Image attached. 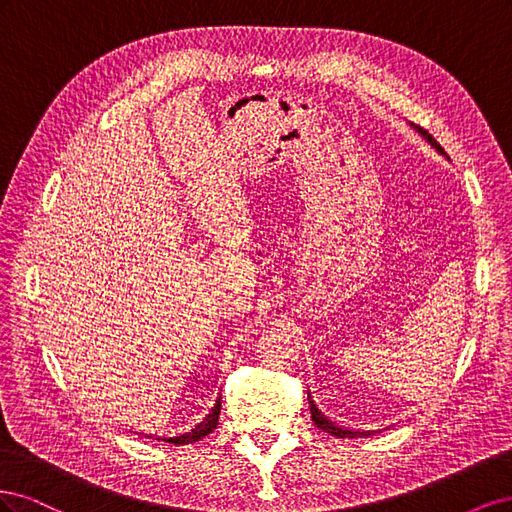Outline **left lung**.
<instances>
[{
  "label": "left lung",
  "instance_id": "1",
  "mask_svg": "<svg viewBox=\"0 0 512 512\" xmlns=\"http://www.w3.org/2000/svg\"><path fill=\"white\" fill-rule=\"evenodd\" d=\"M410 126H412L418 134H421V136L425 138V141L440 153V156H444V149L438 145L436 138H433L427 130L414 126V123H410ZM307 401H309V410H312V421H314V425H316L318 429H322V431L331 433V436H335V438H365V436H371V433H376L374 429H371V431H365V429H350V427H342V425L333 423L331 418H327V416H324V414L316 408L314 399H312V393H309V391H307Z\"/></svg>",
  "mask_w": 512,
  "mask_h": 512
}]
</instances>
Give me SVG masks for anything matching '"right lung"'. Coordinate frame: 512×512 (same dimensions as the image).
<instances>
[{"instance_id":"right-lung-1","label":"right lung","mask_w":512,"mask_h":512,"mask_svg":"<svg viewBox=\"0 0 512 512\" xmlns=\"http://www.w3.org/2000/svg\"><path fill=\"white\" fill-rule=\"evenodd\" d=\"M220 408H222V397L215 399V404H213L211 412H209L198 425H194V429L185 431V433H179V436H173V438H158V440H164V442H170V444H192V442H198L200 438L209 436V433H211L215 427H218ZM147 438H149V436H147Z\"/></svg>"}]
</instances>
